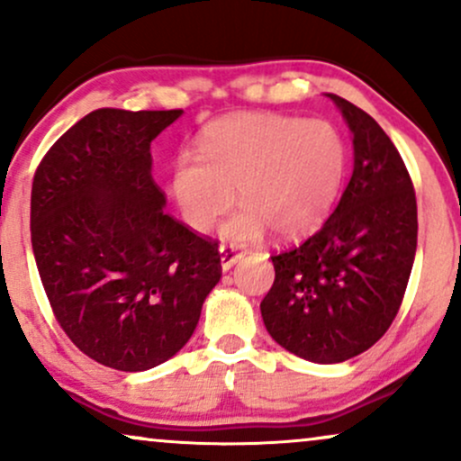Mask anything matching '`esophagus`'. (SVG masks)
I'll use <instances>...</instances> for the list:
<instances>
[{
  "label": "esophagus",
  "instance_id": "1",
  "mask_svg": "<svg viewBox=\"0 0 461 461\" xmlns=\"http://www.w3.org/2000/svg\"><path fill=\"white\" fill-rule=\"evenodd\" d=\"M219 256H221V268H223V271H230V268L234 267L238 260H242V258H245V253L236 251L234 247L223 245L219 249Z\"/></svg>",
  "mask_w": 461,
  "mask_h": 461
}]
</instances>
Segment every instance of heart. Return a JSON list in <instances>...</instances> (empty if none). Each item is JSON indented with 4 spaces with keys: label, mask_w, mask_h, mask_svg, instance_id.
Wrapping results in <instances>:
<instances>
[{
    "label": "heart",
    "mask_w": 461,
    "mask_h": 461,
    "mask_svg": "<svg viewBox=\"0 0 461 461\" xmlns=\"http://www.w3.org/2000/svg\"><path fill=\"white\" fill-rule=\"evenodd\" d=\"M199 158L173 164L171 190L186 223L205 231L236 199L230 240H258L267 227L282 240L319 230L347 176V145L327 121L231 114L199 136Z\"/></svg>",
    "instance_id": "b5f03b06"
}]
</instances>
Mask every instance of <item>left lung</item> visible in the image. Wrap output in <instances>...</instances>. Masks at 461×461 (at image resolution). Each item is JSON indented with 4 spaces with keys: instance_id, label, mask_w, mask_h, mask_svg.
<instances>
[{
    "instance_id": "1",
    "label": "left lung",
    "mask_w": 461,
    "mask_h": 461,
    "mask_svg": "<svg viewBox=\"0 0 461 461\" xmlns=\"http://www.w3.org/2000/svg\"><path fill=\"white\" fill-rule=\"evenodd\" d=\"M353 131V176L325 225L271 256L260 310L285 351L316 364L364 353L393 325L416 256V193L403 158L373 116L330 95Z\"/></svg>"
}]
</instances>
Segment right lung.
Segmentation results:
<instances>
[{
  "label": "right lung",
  "instance_id": "obj_1",
  "mask_svg": "<svg viewBox=\"0 0 461 461\" xmlns=\"http://www.w3.org/2000/svg\"><path fill=\"white\" fill-rule=\"evenodd\" d=\"M179 116L95 110L32 182V251L56 321L84 356L125 373L176 356L221 279L219 242L164 212L151 177V140Z\"/></svg>",
  "mask_w": 461,
  "mask_h": 461
}]
</instances>
